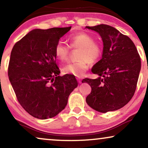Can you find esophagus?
Here are the masks:
<instances>
[{"mask_svg": "<svg viewBox=\"0 0 148 148\" xmlns=\"http://www.w3.org/2000/svg\"><path fill=\"white\" fill-rule=\"evenodd\" d=\"M77 80H78V82H79V83H80V84H81V83H82V81H81V80H80V78H78V79H77Z\"/></svg>", "mask_w": 148, "mask_h": 148, "instance_id": "34e87169", "label": "esophagus"}]
</instances>
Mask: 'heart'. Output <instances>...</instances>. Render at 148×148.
<instances>
[{"mask_svg":"<svg viewBox=\"0 0 148 148\" xmlns=\"http://www.w3.org/2000/svg\"><path fill=\"white\" fill-rule=\"evenodd\" d=\"M71 48L80 49L77 62L68 64L63 68L65 74L81 77L85 74L89 66V62L94 64L98 62L102 54L100 45L95 42V39L88 33L81 32L69 37ZM70 48L59 41L55 46L54 53L60 62H64L68 58Z\"/></svg>","mask_w":148,"mask_h":148,"instance_id":"b5f03b06","label":"heart"}]
</instances>
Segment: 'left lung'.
<instances>
[{"label":"left lung","mask_w":148,"mask_h":148,"mask_svg":"<svg viewBox=\"0 0 148 148\" xmlns=\"http://www.w3.org/2000/svg\"><path fill=\"white\" fill-rule=\"evenodd\" d=\"M100 35L103 41L102 58L91 69L96 79L84 78L91 87L86 98L88 106L106 113L121 109L135 93L141 70V60L131 38L106 24L86 26Z\"/></svg>","instance_id":"left-lung-1"}]
</instances>
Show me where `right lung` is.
Wrapping results in <instances>:
<instances>
[{"label": "right lung", "instance_id": "1", "mask_svg": "<svg viewBox=\"0 0 148 148\" xmlns=\"http://www.w3.org/2000/svg\"><path fill=\"white\" fill-rule=\"evenodd\" d=\"M70 27L35 29L13 47L8 76L23 109L33 117L48 119L66 108L78 86L75 76H60L54 49Z\"/></svg>", "mask_w": 148, "mask_h": 148}]
</instances>
